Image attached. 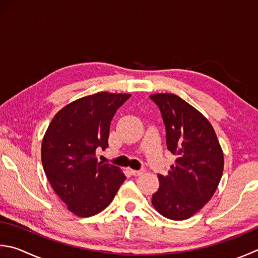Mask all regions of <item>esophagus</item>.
I'll return each instance as SVG.
<instances>
[{
    "label": "esophagus",
    "instance_id": "obj_1",
    "mask_svg": "<svg viewBox=\"0 0 258 258\" xmlns=\"http://www.w3.org/2000/svg\"><path fill=\"white\" fill-rule=\"evenodd\" d=\"M144 169H140V170H131V173L133 175H141L142 173H144Z\"/></svg>",
    "mask_w": 258,
    "mask_h": 258
}]
</instances>
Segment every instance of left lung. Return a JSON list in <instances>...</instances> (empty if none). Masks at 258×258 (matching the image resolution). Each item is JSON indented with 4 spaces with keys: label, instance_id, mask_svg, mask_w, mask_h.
Masks as SVG:
<instances>
[{
    "label": "left lung",
    "instance_id": "obj_1",
    "mask_svg": "<svg viewBox=\"0 0 258 258\" xmlns=\"http://www.w3.org/2000/svg\"><path fill=\"white\" fill-rule=\"evenodd\" d=\"M166 131V145L176 156L168 175L158 174L160 188L152 196L159 214L184 220L214 196L224 171V153L205 116L174 94H154Z\"/></svg>",
    "mask_w": 258,
    "mask_h": 258
}]
</instances>
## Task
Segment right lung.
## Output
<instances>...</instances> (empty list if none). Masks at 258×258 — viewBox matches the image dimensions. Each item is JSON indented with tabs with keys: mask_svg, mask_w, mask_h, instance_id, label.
Instances as JSON below:
<instances>
[{
	"mask_svg": "<svg viewBox=\"0 0 258 258\" xmlns=\"http://www.w3.org/2000/svg\"><path fill=\"white\" fill-rule=\"evenodd\" d=\"M128 94L86 96L55 114L44 134L41 160L54 192L73 214L90 217L107 207L126 176L98 162L96 150L108 148L109 126Z\"/></svg>",
	"mask_w": 258,
	"mask_h": 258,
	"instance_id": "right-lung-1",
	"label": "right lung"
}]
</instances>
